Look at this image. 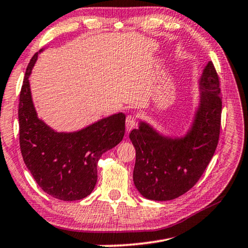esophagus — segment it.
Here are the masks:
<instances>
[{"label":"esophagus","instance_id":"34e87169","mask_svg":"<svg viewBox=\"0 0 248 248\" xmlns=\"http://www.w3.org/2000/svg\"><path fill=\"white\" fill-rule=\"evenodd\" d=\"M137 124V117L135 115H128L125 118V128H127L128 131H130L131 129L135 128Z\"/></svg>","mask_w":248,"mask_h":248}]
</instances>
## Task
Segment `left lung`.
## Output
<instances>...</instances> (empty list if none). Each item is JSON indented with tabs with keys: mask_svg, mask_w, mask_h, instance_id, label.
I'll list each match as a JSON object with an SVG mask.
<instances>
[{
	"mask_svg": "<svg viewBox=\"0 0 248 248\" xmlns=\"http://www.w3.org/2000/svg\"><path fill=\"white\" fill-rule=\"evenodd\" d=\"M200 87L201 105L183 139H168L144 123L129 135L136 148L133 182L144 198L169 201L186 193L214 155L221 130L222 97L212 62L204 69Z\"/></svg>",
	"mask_w": 248,
	"mask_h": 248,
	"instance_id": "left-lung-1",
	"label": "left lung"
}]
</instances>
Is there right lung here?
Wrapping results in <instances>:
<instances>
[{"label":"right lung","instance_id":"obj_1","mask_svg":"<svg viewBox=\"0 0 248 248\" xmlns=\"http://www.w3.org/2000/svg\"><path fill=\"white\" fill-rule=\"evenodd\" d=\"M37 55L27 66L19 93V147L23 160L47 194L62 201H77L88 196L95 187L97 162L101 155L123 140L125 116L119 112L78 132L52 130L37 118L31 96L29 76Z\"/></svg>","mask_w":248,"mask_h":248}]
</instances>
